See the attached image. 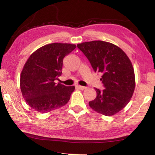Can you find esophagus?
<instances>
[{
  "label": "esophagus",
  "mask_w": 155,
  "mask_h": 155,
  "mask_svg": "<svg viewBox=\"0 0 155 155\" xmlns=\"http://www.w3.org/2000/svg\"><path fill=\"white\" fill-rule=\"evenodd\" d=\"M77 87L78 88V89H80V90H81V91H83V90H84V89H86V88H87V87H86L81 86V85H78V86H77Z\"/></svg>",
  "instance_id": "34e87169"
}]
</instances>
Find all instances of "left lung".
Here are the masks:
<instances>
[{
    "instance_id": "8db88e82",
    "label": "left lung",
    "mask_w": 155,
    "mask_h": 155,
    "mask_svg": "<svg viewBox=\"0 0 155 155\" xmlns=\"http://www.w3.org/2000/svg\"><path fill=\"white\" fill-rule=\"evenodd\" d=\"M95 72L103 74L104 89L94 88L97 97L90 107L105 116H113L129 103L135 88V76L131 61L120 48L110 42L93 41L77 45Z\"/></svg>"
}]
</instances>
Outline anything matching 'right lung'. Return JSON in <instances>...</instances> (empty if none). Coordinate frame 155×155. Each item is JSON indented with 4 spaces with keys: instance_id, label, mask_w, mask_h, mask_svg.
<instances>
[{
    "instance_id": "right-lung-1",
    "label": "right lung",
    "mask_w": 155,
    "mask_h": 155,
    "mask_svg": "<svg viewBox=\"0 0 155 155\" xmlns=\"http://www.w3.org/2000/svg\"><path fill=\"white\" fill-rule=\"evenodd\" d=\"M77 46L69 43H51L31 54L24 65L20 79L23 98L29 106L46 113L64 106L75 89L74 86L57 84L62 74L63 58Z\"/></svg>"
}]
</instances>
